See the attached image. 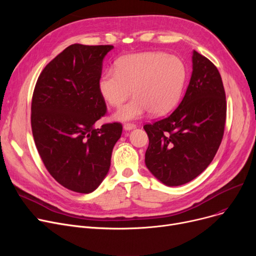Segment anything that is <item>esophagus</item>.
Masks as SVG:
<instances>
[{
	"label": "esophagus",
	"mask_w": 256,
	"mask_h": 256,
	"mask_svg": "<svg viewBox=\"0 0 256 256\" xmlns=\"http://www.w3.org/2000/svg\"><path fill=\"white\" fill-rule=\"evenodd\" d=\"M136 128V124H126L124 126V128L126 130H134Z\"/></svg>",
	"instance_id": "34e87169"
}]
</instances>
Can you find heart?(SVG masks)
Masks as SVG:
<instances>
[{
  "label": "heart",
  "mask_w": 256,
  "mask_h": 256,
  "mask_svg": "<svg viewBox=\"0 0 256 256\" xmlns=\"http://www.w3.org/2000/svg\"><path fill=\"white\" fill-rule=\"evenodd\" d=\"M186 67L176 56L160 52L130 55L117 63V68L106 70L100 76L98 89L104 100L119 106L114 117L120 121L138 119L152 112L164 115L171 111L182 96L186 80Z\"/></svg>",
  "instance_id": "obj_1"
}]
</instances>
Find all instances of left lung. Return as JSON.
I'll use <instances>...</instances> for the list:
<instances>
[{
	"label": "left lung",
	"instance_id": "left-lung-1",
	"mask_svg": "<svg viewBox=\"0 0 256 256\" xmlns=\"http://www.w3.org/2000/svg\"><path fill=\"white\" fill-rule=\"evenodd\" d=\"M192 61L191 80L180 106L167 117L143 126L150 139L146 167L170 186L202 173L224 135L226 98L220 72L196 50Z\"/></svg>",
	"mask_w": 256,
	"mask_h": 256
}]
</instances>
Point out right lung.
Masks as SVG:
<instances>
[{
	"instance_id": "obj_1",
	"label": "right lung",
	"mask_w": 256,
	"mask_h": 256,
	"mask_svg": "<svg viewBox=\"0 0 256 256\" xmlns=\"http://www.w3.org/2000/svg\"><path fill=\"white\" fill-rule=\"evenodd\" d=\"M113 48L70 46L44 67L34 88L36 148L50 176L74 192L88 194L100 184L122 132L119 122L93 128L106 113L98 82L102 60Z\"/></svg>"
}]
</instances>
